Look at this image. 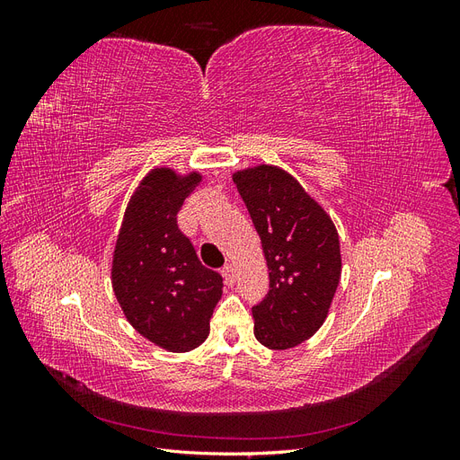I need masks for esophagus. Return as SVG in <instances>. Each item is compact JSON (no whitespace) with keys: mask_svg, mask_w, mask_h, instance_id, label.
<instances>
[{"mask_svg":"<svg viewBox=\"0 0 460 460\" xmlns=\"http://www.w3.org/2000/svg\"><path fill=\"white\" fill-rule=\"evenodd\" d=\"M222 274H225V280L228 286H232L235 282V264L228 262L225 269H222Z\"/></svg>","mask_w":460,"mask_h":460,"instance_id":"esophagus-1","label":"esophagus"}]
</instances>
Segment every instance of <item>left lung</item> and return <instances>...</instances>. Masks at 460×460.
Returning a JSON list of instances; mask_svg holds the SVG:
<instances>
[{"instance_id":"left-lung-1","label":"left lung","mask_w":460,"mask_h":460,"mask_svg":"<svg viewBox=\"0 0 460 460\" xmlns=\"http://www.w3.org/2000/svg\"><path fill=\"white\" fill-rule=\"evenodd\" d=\"M262 243L270 289L253 307L255 338L291 349L324 324L341 276L340 235L297 180L274 164L232 174Z\"/></svg>"}]
</instances>
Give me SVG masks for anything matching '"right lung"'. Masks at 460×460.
Here are the masks:
<instances>
[{
    "label": "right lung",
    "mask_w": 460,
    "mask_h": 460,
    "mask_svg": "<svg viewBox=\"0 0 460 460\" xmlns=\"http://www.w3.org/2000/svg\"><path fill=\"white\" fill-rule=\"evenodd\" d=\"M201 180L198 171L151 169L124 211L111 264L115 297L132 328L172 353L207 340L222 296V276L203 267L176 222Z\"/></svg>",
    "instance_id": "add662e5"
}]
</instances>
